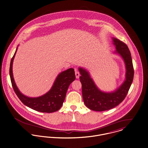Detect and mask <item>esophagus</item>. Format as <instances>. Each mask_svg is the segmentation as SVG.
<instances>
[{"mask_svg":"<svg viewBox=\"0 0 148 148\" xmlns=\"http://www.w3.org/2000/svg\"><path fill=\"white\" fill-rule=\"evenodd\" d=\"M75 71L76 77V79H79V71L76 69H75Z\"/></svg>","mask_w":148,"mask_h":148,"instance_id":"obj_1","label":"esophagus"}]
</instances>
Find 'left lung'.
Instances as JSON below:
<instances>
[{"label":"left lung","instance_id":"obj_1","mask_svg":"<svg viewBox=\"0 0 148 148\" xmlns=\"http://www.w3.org/2000/svg\"><path fill=\"white\" fill-rule=\"evenodd\" d=\"M113 41L116 49L114 53L123 59L126 71L125 80L118 88L110 92L101 91L94 83L89 72L85 69L79 68L83 100L85 106L92 110L101 112L117 106L126 98L133 81L134 70L128 47L116 38H113Z\"/></svg>","mask_w":148,"mask_h":148}]
</instances>
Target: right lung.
I'll list each match as a JSON object with an SVG mask.
<instances>
[{
  "mask_svg": "<svg viewBox=\"0 0 148 148\" xmlns=\"http://www.w3.org/2000/svg\"><path fill=\"white\" fill-rule=\"evenodd\" d=\"M17 48L10 61V75L13 90L20 100L27 107L43 113H52L58 110L62 106L69 85L76 79L72 68L60 73L49 91L37 98H30L22 94L16 85L12 72V65Z\"/></svg>",
  "mask_w": 148,
  "mask_h": 148,
  "instance_id": "right-lung-1",
  "label": "right lung"
}]
</instances>
